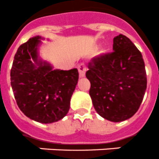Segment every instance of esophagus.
<instances>
[{
  "mask_svg": "<svg viewBox=\"0 0 159 159\" xmlns=\"http://www.w3.org/2000/svg\"><path fill=\"white\" fill-rule=\"evenodd\" d=\"M78 70L79 72L80 78H84L85 75V71H86V66L84 63H81L78 66Z\"/></svg>",
  "mask_w": 159,
  "mask_h": 159,
  "instance_id": "obj_1",
  "label": "esophagus"
}]
</instances>
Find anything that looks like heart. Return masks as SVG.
Segmentation results:
<instances>
[{
    "label": "heart",
    "mask_w": 159,
    "mask_h": 159,
    "mask_svg": "<svg viewBox=\"0 0 159 159\" xmlns=\"http://www.w3.org/2000/svg\"><path fill=\"white\" fill-rule=\"evenodd\" d=\"M98 46H99L98 45H95V46H94V48H93V49H98Z\"/></svg>",
    "instance_id": "obj_1"
}]
</instances>
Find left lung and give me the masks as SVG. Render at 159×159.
Wrapping results in <instances>:
<instances>
[{"label": "left lung", "mask_w": 159, "mask_h": 159, "mask_svg": "<svg viewBox=\"0 0 159 159\" xmlns=\"http://www.w3.org/2000/svg\"><path fill=\"white\" fill-rule=\"evenodd\" d=\"M113 50L93 58L85 76L90 81L89 95L97 113L119 122L137 112L147 81L142 53L127 37H114Z\"/></svg>", "instance_id": "8db88e82"}]
</instances>
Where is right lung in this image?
Here are the masks:
<instances>
[{
    "label": "right lung",
    "mask_w": 159,
    "mask_h": 159,
    "mask_svg": "<svg viewBox=\"0 0 159 159\" xmlns=\"http://www.w3.org/2000/svg\"><path fill=\"white\" fill-rule=\"evenodd\" d=\"M41 36L31 38L16 51L11 86L17 106L30 119L48 124L62 119L78 81V69L54 70L39 54ZM49 39H47L49 41Z\"/></svg>",
    "instance_id": "1"
}]
</instances>
